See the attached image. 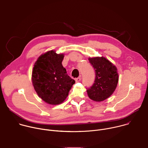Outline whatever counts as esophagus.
Segmentation results:
<instances>
[{
  "mask_svg": "<svg viewBox=\"0 0 148 148\" xmlns=\"http://www.w3.org/2000/svg\"><path fill=\"white\" fill-rule=\"evenodd\" d=\"M81 76H80L79 77L75 79V82H79V81H81Z\"/></svg>",
  "mask_w": 148,
  "mask_h": 148,
  "instance_id": "34e87169",
  "label": "esophagus"
}]
</instances>
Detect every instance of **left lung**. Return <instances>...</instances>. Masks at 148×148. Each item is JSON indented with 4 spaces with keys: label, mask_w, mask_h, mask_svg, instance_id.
<instances>
[{
    "label": "left lung",
    "mask_w": 148,
    "mask_h": 148,
    "mask_svg": "<svg viewBox=\"0 0 148 148\" xmlns=\"http://www.w3.org/2000/svg\"><path fill=\"white\" fill-rule=\"evenodd\" d=\"M95 71V79L91 87L87 90L89 98L96 102L108 98L115 91L118 82L117 69L103 57L88 58Z\"/></svg>",
    "instance_id": "8db88e82"
}]
</instances>
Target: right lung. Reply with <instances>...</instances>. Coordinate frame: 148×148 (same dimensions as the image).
I'll use <instances>...</instances> for the list:
<instances>
[{
  "label": "right lung",
  "instance_id": "right-lung-1",
  "mask_svg": "<svg viewBox=\"0 0 148 148\" xmlns=\"http://www.w3.org/2000/svg\"><path fill=\"white\" fill-rule=\"evenodd\" d=\"M64 54H57L55 50L41 54L35 62L32 80L38 96L51 105L64 102L75 83L63 67Z\"/></svg>",
  "mask_w": 148,
  "mask_h": 148
}]
</instances>
